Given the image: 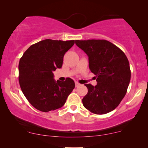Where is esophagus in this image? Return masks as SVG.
Segmentation results:
<instances>
[{"mask_svg":"<svg viewBox=\"0 0 148 148\" xmlns=\"http://www.w3.org/2000/svg\"><path fill=\"white\" fill-rule=\"evenodd\" d=\"M80 86H81V84H79V83H78V82H75V87H77H77Z\"/></svg>","mask_w":148,"mask_h":148,"instance_id":"1","label":"esophagus"}]
</instances>
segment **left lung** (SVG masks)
<instances>
[{
    "mask_svg": "<svg viewBox=\"0 0 148 148\" xmlns=\"http://www.w3.org/2000/svg\"><path fill=\"white\" fill-rule=\"evenodd\" d=\"M87 54L89 67L96 75V86L86 84L88 92L83 105L91 112L104 114L114 110L127 93L131 70L126 55L120 48L105 40H75Z\"/></svg>",
    "mask_w": 148,
    "mask_h": 148,
    "instance_id": "left-lung-1",
    "label": "left lung"
}]
</instances>
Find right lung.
Instances as JSON below:
<instances>
[{
    "mask_svg": "<svg viewBox=\"0 0 148 148\" xmlns=\"http://www.w3.org/2000/svg\"><path fill=\"white\" fill-rule=\"evenodd\" d=\"M74 44L75 40H44L32 45L20 58V87L37 110L48 112L61 108L74 89L72 79L56 82L53 74L62 67L64 54Z\"/></svg>",
    "mask_w": 148,
    "mask_h": 148,
    "instance_id": "add662e5",
    "label": "right lung"
}]
</instances>
